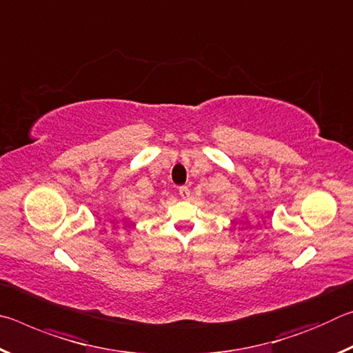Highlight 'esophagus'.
Returning a JSON list of instances; mask_svg holds the SVG:
<instances>
[{
    "instance_id": "obj_1",
    "label": "esophagus",
    "mask_w": 353,
    "mask_h": 353,
    "mask_svg": "<svg viewBox=\"0 0 353 353\" xmlns=\"http://www.w3.org/2000/svg\"><path fill=\"white\" fill-rule=\"evenodd\" d=\"M179 194H181L182 199H188L190 198L188 187H181V188H179Z\"/></svg>"
}]
</instances>
